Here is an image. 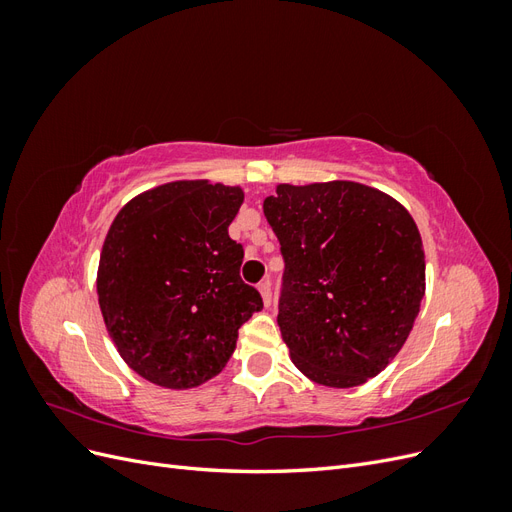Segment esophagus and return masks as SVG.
<instances>
[{"instance_id":"1","label":"esophagus","mask_w":512,"mask_h":512,"mask_svg":"<svg viewBox=\"0 0 512 512\" xmlns=\"http://www.w3.org/2000/svg\"><path fill=\"white\" fill-rule=\"evenodd\" d=\"M258 292H260V297H262V303L269 307L271 305V284L269 282L258 284Z\"/></svg>"}]
</instances>
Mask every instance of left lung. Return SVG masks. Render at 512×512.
Masks as SVG:
<instances>
[{
	"mask_svg": "<svg viewBox=\"0 0 512 512\" xmlns=\"http://www.w3.org/2000/svg\"><path fill=\"white\" fill-rule=\"evenodd\" d=\"M265 218L286 262L282 339L303 376L352 389L389 365L425 297V252L408 209L356 181L280 183Z\"/></svg>",
	"mask_w": 512,
	"mask_h": 512,
	"instance_id": "left-lung-1",
	"label": "left lung"
}]
</instances>
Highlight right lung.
Masks as SVG:
<instances>
[{
    "label": "right lung",
    "mask_w": 512,
    "mask_h": 512,
    "mask_svg": "<svg viewBox=\"0 0 512 512\" xmlns=\"http://www.w3.org/2000/svg\"><path fill=\"white\" fill-rule=\"evenodd\" d=\"M239 185L170 181L134 196L108 228L98 303L121 359L162 389L185 391L226 367L239 329L262 309L241 282L243 247L228 226Z\"/></svg>",
    "instance_id": "right-lung-1"
}]
</instances>
